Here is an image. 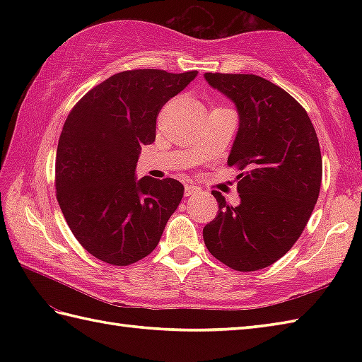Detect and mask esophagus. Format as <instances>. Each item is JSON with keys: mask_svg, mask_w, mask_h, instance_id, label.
I'll list each match as a JSON object with an SVG mask.
<instances>
[{"mask_svg": "<svg viewBox=\"0 0 362 362\" xmlns=\"http://www.w3.org/2000/svg\"><path fill=\"white\" fill-rule=\"evenodd\" d=\"M199 191H201V188H199V187L185 185V196H193V194L199 193Z\"/></svg>", "mask_w": 362, "mask_h": 362, "instance_id": "obj_1", "label": "esophagus"}]
</instances>
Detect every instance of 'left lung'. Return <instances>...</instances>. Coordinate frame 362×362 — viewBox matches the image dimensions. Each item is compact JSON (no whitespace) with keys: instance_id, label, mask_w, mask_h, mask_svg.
Here are the masks:
<instances>
[{"instance_id":"left-lung-1","label":"left lung","mask_w":362,"mask_h":362,"mask_svg":"<svg viewBox=\"0 0 362 362\" xmlns=\"http://www.w3.org/2000/svg\"><path fill=\"white\" fill-rule=\"evenodd\" d=\"M235 103L240 129L227 163L240 169L232 206L219 191L204 227L211 255L240 272L274 264L302 235L317 202L322 156L308 113L288 91L255 74L205 73Z\"/></svg>"}]
</instances>
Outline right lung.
Returning a JSON list of instances; mask_svg holds the SVG:
<instances>
[{"label":"right lung","instance_id":"1","mask_svg":"<svg viewBox=\"0 0 362 362\" xmlns=\"http://www.w3.org/2000/svg\"><path fill=\"white\" fill-rule=\"evenodd\" d=\"M197 71L129 70L110 76L73 107L59 138L56 196L68 227L91 255L129 266L157 247L179 206V180L135 179L157 117Z\"/></svg>","mask_w":362,"mask_h":362}]
</instances>
